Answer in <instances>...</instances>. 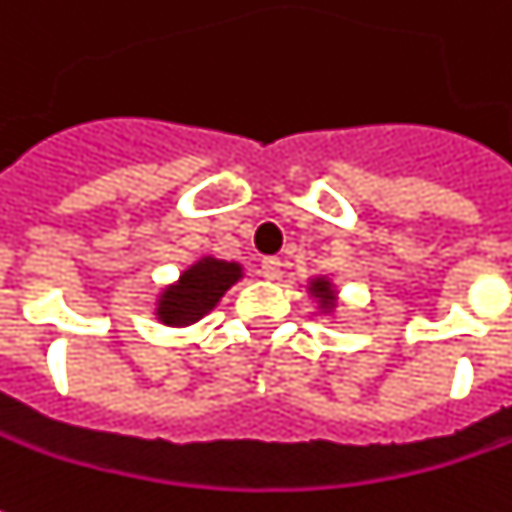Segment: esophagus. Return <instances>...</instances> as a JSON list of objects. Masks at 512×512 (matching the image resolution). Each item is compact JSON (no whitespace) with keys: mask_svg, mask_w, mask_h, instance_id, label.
I'll use <instances>...</instances> for the list:
<instances>
[{"mask_svg":"<svg viewBox=\"0 0 512 512\" xmlns=\"http://www.w3.org/2000/svg\"><path fill=\"white\" fill-rule=\"evenodd\" d=\"M262 276L267 281L281 279V262H279V259H273V256H270V259H264V262H262Z\"/></svg>","mask_w":512,"mask_h":512,"instance_id":"1","label":"esophagus"}]
</instances>
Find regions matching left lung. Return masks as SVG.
I'll list each match as a JSON object with an SVG mask.
<instances>
[{
	"instance_id": "1",
	"label": "left lung",
	"mask_w": 512,
	"mask_h": 512,
	"mask_svg": "<svg viewBox=\"0 0 512 512\" xmlns=\"http://www.w3.org/2000/svg\"><path fill=\"white\" fill-rule=\"evenodd\" d=\"M310 296L318 298V310L332 312L335 310V287L332 281L318 276V279H310Z\"/></svg>"
}]
</instances>
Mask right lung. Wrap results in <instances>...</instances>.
Returning a JSON list of instances; mask_svg holds the SVG:
<instances>
[{"label": "right lung", "instance_id": "add662e5", "mask_svg": "<svg viewBox=\"0 0 512 512\" xmlns=\"http://www.w3.org/2000/svg\"><path fill=\"white\" fill-rule=\"evenodd\" d=\"M242 279V264L202 256L191 267H185L180 279L168 284L157 296L154 315L166 327H188L197 324L202 315L214 310L219 298Z\"/></svg>", "mask_w": 512, "mask_h": 512}]
</instances>
